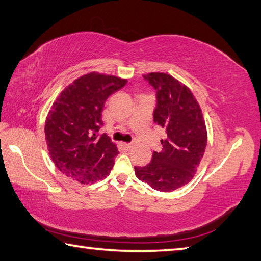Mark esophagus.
Here are the masks:
<instances>
[{"mask_svg":"<svg viewBox=\"0 0 261 261\" xmlns=\"http://www.w3.org/2000/svg\"><path fill=\"white\" fill-rule=\"evenodd\" d=\"M135 143H125V145H124V147H125V149H126V150L127 151H130V150H132V149H134L135 148Z\"/></svg>","mask_w":261,"mask_h":261,"instance_id":"obj_1","label":"esophagus"}]
</instances>
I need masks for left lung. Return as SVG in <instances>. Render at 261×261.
Returning <instances> with one entry per match:
<instances>
[{"mask_svg":"<svg viewBox=\"0 0 261 261\" xmlns=\"http://www.w3.org/2000/svg\"><path fill=\"white\" fill-rule=\"evenodd\" d=\"M156 91L153 122L166 130L163 150L153 151L151 163L135 167L136 176L153 190L173 192L190 181L206 148L202 111L188 88L164 73L143 76Z\"/></svg>","mask_w":261,"mask_h":261,"instance_id":"8db88e82","label":"left lung"}]
</instances>
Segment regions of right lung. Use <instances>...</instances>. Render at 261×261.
Wrapping results in <instances>:
<instances>
[{
  "mask_svg": "<svg viewBox=\"0 0 261 261\" xmlns=\"http://www.w3.org/2000/svg\"><path fill=\"white\" fill-rule=\"evenodd\" d=\"M115 76L91 73L60 94L46 120L48 151L56 167L74 180L88 184L107 177L119 150L98 131L108 97L125 85Z\"/></svg>",
  "mask_w": 261,
  "mask_h": 261,
  "instance_id": "add662e5",
  "label": "right lung"
}]
</instances>
